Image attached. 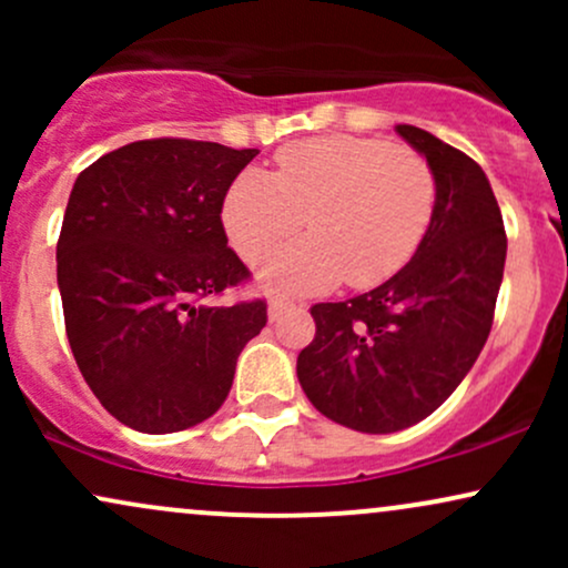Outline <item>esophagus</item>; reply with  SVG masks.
Returning a JSON list of instances; mask_svg holds the SVG:
<instances>
[{
  "label": "esophagus",
  "mask_w": 568,
  "mask_h": 568,
  "mask_svg": "<svg viewBox=\"0 0 568 568\" xmlns=\"http://www.w3.org/2000/svg\"><path fill=\"white\" fill-rule=\"evenodd\" d=\"M291 306H293V302H285V298H272V302H270V310H266V312H270V321L275 323L277 317L283 315L285 310H291Z\"/></svg>",
  "instance_id": "esophagus-1"
}]
</instances>
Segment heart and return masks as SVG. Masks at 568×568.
<instances>
[{"label":"heart","mask_w":568,"mask_h":568,"mask_svg":"<svg viewBox=\"0 0 568 568\" xmlns=\"http://www.w3.org/2000/svg\"><path fill=\"white\" fill-rule=\"evenodd\" d=\"M435 213V175L419 152L379 139L325 135L277 154L275 173L245 171L221 207L226 237L256 264L306 226L312 237L275 253L258 283L317 293L347 277L355 288L410 262Z\"/></svg>","instance_id":"obj_1"}]
</instances>
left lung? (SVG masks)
<instances>
[{
  "label": "left lung",
  "mask_w": 568,
  "mask_h": 568,
  "mask_svg": "<svg viewBox=\"0 0 568 568\" xmlns=\"http://www.w3.org/2000/svg\"><path fill=\"white\" fill-rule=\"evenodd\" d=\"M435 175L429 230L379 288L315 304L296 376L323 416L357 433L406 429L446 400L494 323L507 237L486 173L427 130L397 125Z\"/></svg>",
  "instance_id": "obj_1"
}]
</instances>
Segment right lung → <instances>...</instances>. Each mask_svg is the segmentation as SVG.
<instances>
[{"instance_id": "obj_1", "label": "right lung", "mask_w": 568, "mask_h": 568, "mask_svg": "<svg viewBox=\"0 0 568 568\" xmlns=\"http://www.w3.org/2000/svg\"><path fill=\"white\" fill-rule=\"evenodd\" d=\"M258 149L152 139L77 175L58 237L67 336L101 406L139 433L205 422L232 389L266 304L200 298L251 277L226 245L221 207Z\"/></svg>"}]
</instances>
